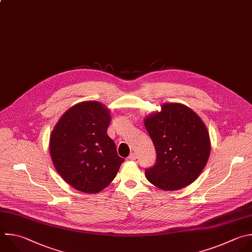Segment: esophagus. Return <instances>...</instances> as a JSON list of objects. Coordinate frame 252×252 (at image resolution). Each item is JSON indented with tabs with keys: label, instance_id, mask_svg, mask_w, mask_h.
<instances>
[{
	"label": "esophagus",
	"instance_id": "34e87169",
	"mask_svg": "<svg viewBox=\"0 0 252 252\" xmlns=\"http://www.w3.org/2000/svg\"><path fill=\"white\" fill-rule=\"evenodd\" d=\"M136 158H137V154L134 153V152H132V153L128 156V159H129V160H135Z\"/></svg>",
	"mask_w": 252,
	"mask_h": 252
}]
</instances>
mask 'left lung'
<instances>
[{
	"label": "left lung",
	"instance_id": "8db88e82",
	"mask_svg": "<svg viewBox=\"0 0 252 252\" xmlns=\"http://www.w3.org/2000/svg\"><path fill=\"white\" fill-rule=\"evenodd\" d=\"M156 150V163L145 170L146 179L165 191L193 183L208 162L211 141L201 118L178 103H165L161 112L144 120Z\"/></svg>",
	"mask_w": 252,
	"mask_h": 252
}]
</instances>
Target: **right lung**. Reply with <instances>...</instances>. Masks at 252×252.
I'll use <instances>...</instances> for the list:
<instances>
[{"instance_id": "right-lung-1", "label": "right lung", "mask_w": 252, "mask_h": 252, "mask_svg": "<svg viewBox=\"0 0 252 252\" xmlns=\"http://www.w3.org/2000/svg\"><path fill=\"white\" fill-rule=\"evenodd\" d=\"M110 111L96 101L71 107L54 126L49 151L56 171L70 186L94 194L105 189L125 161L107 134Z\"/></svg>"}]
</instances>
